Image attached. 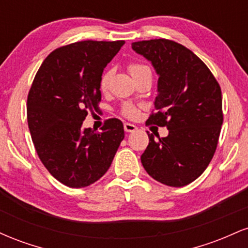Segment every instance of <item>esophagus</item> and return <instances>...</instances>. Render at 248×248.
Returning <instances> with one entry per match:
<instances>
[{"mask_svg":"<svg viewBox=\"0 0 248 248\" xmlns=\"http://www.w3.org/2000/svg\"><path fill=\"white\" fill-rule=\"evenodd\" d=\"M124 132L126 133H133L138 129L136 126H134V124H124Z\"/></svg>","mask_w":248,"mask_h":248,"instance_id":"esophagus-1","label":"esophagus"}]
</instances>
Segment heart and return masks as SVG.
I'll return each mask as SVG.
<instances>
[{
	"label": "heart",
	"instance_id": "heart-1",
	"mask_svg": "<svg viewBox=\"0 0 248 248\" xmlns=\"http://www.w3.org/2000/svg\"><path fill=\"white\" fill-rule=\"evenodd\" d=\"M128 71H129V73L132 75L133 78H136V77L140 76L142 72H144V71L150 70L149 67L146 66V65L139 64V62H132V64L128 65ZM110 78H112V71L110 70L102 73L100 81H99V90H100L102 93H106L108 88H109ZM121 114L127 119H135L136 116L139 115V108L134 104L126 102V104L122 105L121 107Z\"/></svg>",
	"mask_w": 248,
	"mask_h": 248
}]
</instances>
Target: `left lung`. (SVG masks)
Here are the masks:
<instances>
[{"instance_id":"obj_1","label":"left lung","mask_w":248,"mask_h":248,"mask_svg":"<svg viewBox=\"0 0 248 248\" xmlns=\"http://www.w3.org/2000/svg\"><path fill=\"white\" fill-rule=\"evenodd\" d=\"M132 47L160 76L148 122L169 129L158 140L147 132L142 166L162 184L187 186L204 172L217 149L224 119L220 86L203 61L182 44L160 38L134 42Z\"/></svg>"}]
</instances>
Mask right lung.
<instances>
[{"instance_id": "right-lung-1", "label": "right lung", "mask_w": 248, "mask_h": 248, "mask_svg": "<svg viewBox=\"0 0 248 248\" xmlns=\"http://www.w3.org/2000/svg\"><path fill=\"white\" fill-rule=\"evenodd\" d=\"M124 41H81L58 47L37 71L28 94V126L39 160L64 186L84 187L106 173L124 138L119 119L101 132L82 121L99 109V81Z\"/></svg>"}]
</instances>
